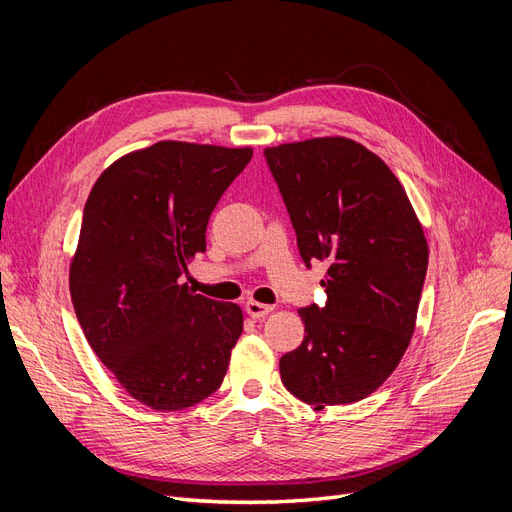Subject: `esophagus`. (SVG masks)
I'll list each match as a JSON object with an SVG mask.
<instances>
[{
	"mask_svg": "<svg viewBox=\"0 0 512 512\" xmlns=\"http://www.w3.org/2000/svg\"><path fill=\"white\" fill-rule=\"evenodd\" d=\"M271 305H265V303H258V301H245V312L247 316L252 318H265L269 312H271Z\"/></svg>",
	"mask_w": 512,
	"mask_h": 512,
	"instance_id": "esophagus-1",
	"label": "esophagus"
}]
</instances>
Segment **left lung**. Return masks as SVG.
<instances>
[{
  "label": "left lung",
  "instance_id": "obj_1",
  "mask_svg": "<svg viewBox=\"0 0 512 512\" xmlns=\"http://www.w3.org/2000/svg\"><path fill=\"white\" fill-rule=\"evenodd\" d=\"M305 267L327 262L324 305L299 309L303 344L280 359L305 404H354L404 356L427 275L423 228L393 170L350 138L267 147Z\"/></svg>",
  "mask_w": 512,
  "mask_h": 512
}]
</instances>
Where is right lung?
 <instances>
[{
	"label": "right lung",
	"instance_id": "1",
	"mask_svg": "<svg viewBox=\"0 0 512 512\" xmlns=\"http://www.w3.org/2000/svg\"><path fill=\"white\" fill-rule=\"evenodd\" d=\"M252 149L162 141L108 166L83 209L70 267L76 318L134 399L183 410L220 389L241 307L194 294L181 275L207 250L211 211Z\"/></svg>",
	"mask_w": 512,
	"mask_h": 512
}]
</instances>
